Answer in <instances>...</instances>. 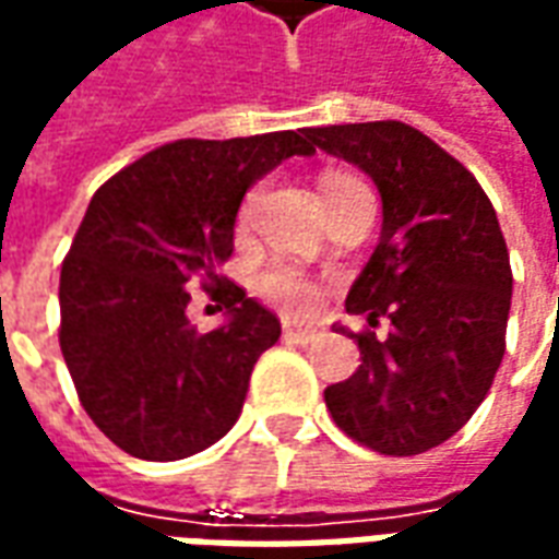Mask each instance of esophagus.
Masks as SVG:
<instances>
[{"mask_svg": "<svg viewBox=\"0 0 559 559\" xmlns=\"http://www.w3.org/2000/svg\"><path fill=\"white\" fill-rule=\"evenodd\" d=\"M320 332V329L314 326V323H299V320H284V335L293 341H299V344H308V341H314V335Z\"/></svg>", "mask_w": 559, "mask_h": 559, "instance_id": "1", "label": "esophagus"}]
</instances>
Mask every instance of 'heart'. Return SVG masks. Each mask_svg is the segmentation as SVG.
<instances>
[{
    "label": "heart",
    "mask_w": 559,
    "mask_h": 559,
    "mask_svg": "<svg viewBox=\"0 0 559 559\" xmlns=\"http://www.w3.org/2000/svg\"><path fill=\"white\" fill-rule=\"evenodd\" d=\"M356 188H365L356 176H347V173L332 170L320 179V194H323V203H329L332 197L347 194V191H356ZM257 203V191L242 200V209H239V224H248L251 218V209ZM260 290L266 293L269 299H278V302L290 305V308H308L314 305L317 287L314 281H308L302 272H296L290 266H272L263 272L260 278Z\"/></svg>",
    "instance_id": "b5f03b06"
}]
</instances>
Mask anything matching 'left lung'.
Listing matches in <instances>:
<instances>
[{"label":"left lung","mask_w":559,"mask_h":559,"mask_svg":"<svg viewBox=\"0 0 559 559\" xmlns=\"http://www.w3.org/2000/svg\"><path fill=\"white\" fill-rule=\"evenodd\" d=\"M308 140L374 179L383 230L347 311L393 323L356 332L362 365L326 386L341 431L380 455H419L461 431L506 353L512 269L476 176L413 126L308 128ZM344 332V326H341Z\"/></svg>","instance_id":"8db88e82"}]
</instances>
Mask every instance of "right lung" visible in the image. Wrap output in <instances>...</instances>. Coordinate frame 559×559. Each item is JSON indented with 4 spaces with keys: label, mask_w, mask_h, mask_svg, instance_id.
I'll return each mask as SVG.
<instances>
[{
    "label": "right lung",
    "mask_w": 559,
    "mask_h": 559,
    "mask_svg": "<svg viewBox=\"0 0 559 559\" xmlns=\"http://www.w3.org/2000/svg\"><path fill=\"white\" fill-rule=\"evenodd\" d=\"M302 131L233 140H176L95 191L59 278V347L90 419L122 452L179 461L239 419L260 353L278 317L221 278L245 191L293 155ZM228 308L197 333L188 286Z\"/></svg>",
    "instance_id": "right-lung-1"
}]
</instances>
